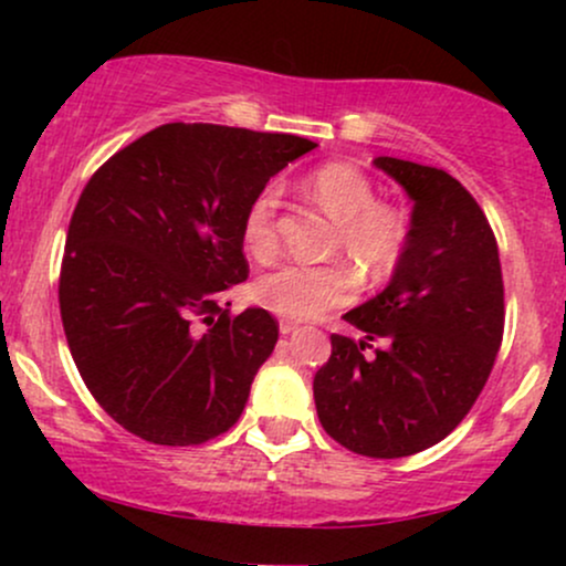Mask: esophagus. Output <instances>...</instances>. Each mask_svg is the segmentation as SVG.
Returning <instances> with one entry per match:
<instances>
[{
  "label": "esophagus",
  "mask_w": 566,
  "mask_h": 566,
  "mask_svg": "<svg viewBox=\"0 0 566 566\" xmlns=\"http://www.w3.org/2000/svg\"><path fill=\"white\" fill-rule=\"evenodd\" d=\"M295 329H297V324H295V322H290V319H282V322H279V333H282V335L295 333Z\"/></svg>",
  "instance_id": "esophagus-1"
}]
</instances>
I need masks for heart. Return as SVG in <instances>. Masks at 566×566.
Segmentation results:
<instances>
[{
	"label": "heart",
	"instance_id": "1",
	"mask_svg": "<svg viewBox=\"0 0 566 566\" xmlns=\"http://www.w3.org/2000/svg\"><path fill=\"white\" fill-rule=\"evenodd\" d=\"M305 191L335 216V250L346 252L369 282L394 276L412 242V218L401 205L378 199V188L359 167L327 161L305 178ZM282 188L269 180L252 193L242 212V242L250 255L265 261L279 247ZM359 276L348 263H284L255 282V301L287 319H314L346 305L356 295Z\"/></svg>",
	"mask_w": 566,
	"mask_h": 566
}]
</instances>
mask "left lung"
Segmentation results:
<instances>
[{"instance_id": "1", "label": "left lung", "mask_w": 566, "mask_h": 566, "mask_svg": "<svg viewBox=\"0 0 566 566\" xmlns=\"http://www.w3.org/2000/svg\"><path fill=\"white\" fill-rule=\"evenodd\" d=\"M375 165L415 201L412 242L391 284L343 316L365 337L329 335L314 399L337 444L388 460L439 444L471 412L503 343L505 303L495 231L469 188L415 161Z\"/></svg>"}]
</instances>
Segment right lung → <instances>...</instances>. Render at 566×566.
<instances>
[{
  "mask_svg": "<svg viewBox=\"0 0 566 566\" xmlns=\"http://www.w3.org/2000/svg\"><path fill=\"white\" fill-rule=\"evenodd\" d=\"M297 135L170 122L103 161L63 250V333L84 386L125 431L165 447L220 437L276 346L269 311L231 314L242 284V212Z\"/></svg>",
  "mask_w": 566,
  "mask_h": 566,
  "instance_id": "add662e5",
  "label": "right lung"
}]
</instances>
